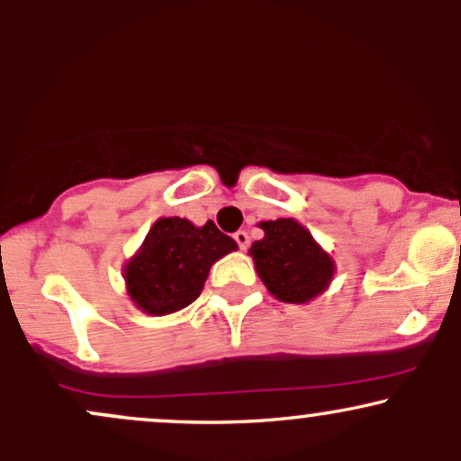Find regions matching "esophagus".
<instances>
[{
	"mask_svg": "<svg viewBox=\"0 0 461 461\" xmlns=\"http://www.w3.org/2000/svg\"><path fill=\"white\" fill-rule=\"evenodd\" d=\"M234 240L238 242V247H240V249H247L249 247V234H247V231H236V234H234Z\"/></svg>",
	"mask_w": 461,
	"mask_h": 461,
	"instance_id": "1",
	"label": "esophagus"
}]
</instances>
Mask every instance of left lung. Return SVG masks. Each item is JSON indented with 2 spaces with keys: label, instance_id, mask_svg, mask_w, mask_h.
<instances>
[{
  "label": "left lung",
  "instance_id": "left-lung-1",
  "mask_svg": "<svg viewBox=\"0 0 461 461\" xmlns=\"http://www.w3.org/2000/svg\"><path fill=\"white\" fill-rule=\"evenodd\" d=\"M262 240L249 249L256 271L275 299L308 303L330 285L336 264L294 219L262 221Z\"/></svg>",
  "mask_w": 461,
  "mask_h": 461
}]
</instances>
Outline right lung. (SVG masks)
Wrapping results in <instances>:
<instances>
[{"label":"right lung","instance_id":"add662e5","mask_svg":"<svg viewBox=\"0 0 461 461\" xmlns=\"http://www.w3.org/2000/svg\"><path fill=\"white\" fill-rule=\"evenodd\" d=\"M236 249L212 221L197 227L179 216L158 219L123 268L130 299L153 316L179 312L199 297L210 267Z\"/></svg>","mask_w":461,"mask_h":461}]
</instances>
